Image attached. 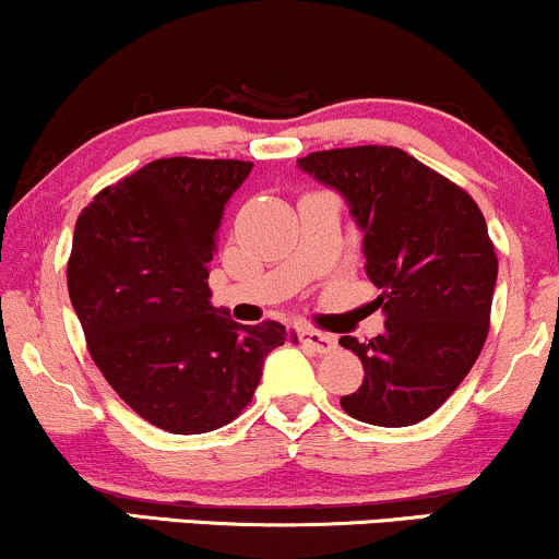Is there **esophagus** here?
<instances>
[{"label":"esophagus","instance_id":"esophagus-1","mask_svg":"<svg viewBox=\"0 0 559 559\" xmlns=\"http://www.w3.org/2000/svg\"><path fill=\"white\" fill-rule=\"evenodd\" d=\"M299 344L312 348V352L318 354H331L335 348V338L333 335L328 333H318V331H309V328H305V331H299Z\"/></svg>","mask_w":559,"mask_h":559}]
</instances>
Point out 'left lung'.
Returning a JSON list of instances; mask_svg holds the SVG:
<instances>
[{
    "label": "left lung",
    "mask_w": 559,
    "mask_h": 559,
    "mask_svg": "<svg viewBox=\"0 0 559 559\" xmlns=\"http://www.w3.org/2000/svg\"><path fill=\"white\" fill-rule=\"evenodd\" d=\"M299 169L344 194L382 292V335L341 338L365 367L341 406L367 425H416L450 399L487 341L497 281L487 221L472 194L393 145L309 153Z\"/></svg>",
    "instance_id": "left-lung-1"
}]
</instances>
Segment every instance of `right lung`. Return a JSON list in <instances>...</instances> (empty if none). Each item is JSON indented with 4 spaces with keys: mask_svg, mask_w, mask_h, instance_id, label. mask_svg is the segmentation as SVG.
I'll use <instances>...</instances> for the list:
<instances>
[{
    "mask_svg": "<svg viewBox=\"0 0 559 559\" xmlns=\"http://www.w3.org/2000/svg\"><path fill=\"white\" fill-rule=\"evenodd\" d=\"M250 160L158 158L80 213L67 288L87 352L134 414L174 435L228 425L252 401L286 328L239 325L211 305L224 205Z\"/></svg>",
    "mask_w": 559,
    "mask_h": 559,
    "instance_id": "right-lung-1",
    "label": "right lung"
}]
</instances>
